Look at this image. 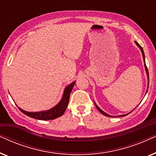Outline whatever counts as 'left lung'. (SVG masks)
<instances>
[{
    "label": "left lung",
    "instance_id": "8db88e82",
    "mask_svg": "<svg viewBox=\"0 0 156 156\" xmlns=\"http://www.w3.org/2000/svg\"><path fill=\"white\" fill-rule=\"evenodd\" d=\"M135 43H136V45H137L138 48H139V49L140 50V51H141V52H142V55H143V59H144V67H145V69H146V74H147V77H148V87H147V90H146V93H147V91H148V85H149V76H148V69H147V67H146V61H145V55H144V50H143V48H141V47H140V45L136 41H135ZM94 104H95V106H96V107L97 108V109L103 115H104V116H108V117H121V116H126L127 114H129V113H131V112H129V114H123V115H119V116H112V115H109V114H106V113H105L104 112V111H102L101 108H100L99 106H98L97 105V104L95 103L94 102ZM136 107H137V106H136ZM134 110V109H133Z\"/></svg>",
    "mask_w": 156,
    "mask_h": 156
}]
</instances>
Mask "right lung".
<instances>
[{
  "label": "right lung",
  "mask_w": 156,
  "mask_h": 156,
  "mask_svg": "<svg viewBox=\"0 0 156 156\" xmlns=\"http://www.w3.org/2000/svg\"><path fill=\"white\" fill-rule=\"evenodd\" d=\"M76 81H74L71 84L68 85L64 89V92L62 94V97L58 104L54 107H52L50 109L46 110V111H41V112H27L20 108V109L23 114L27 115V116L31 117L33 119H38V120H42V121H48V120H52V119H55L58 117H60L63 115L65 113L66 108H67L68 104H69V100L71 91L73 89L74 85L75 84Z\"/></svg>",
  "instance_id": "add662e5"
}]
</instances>
